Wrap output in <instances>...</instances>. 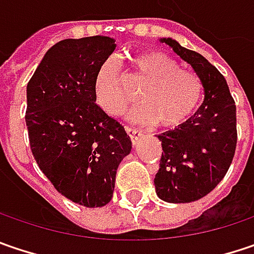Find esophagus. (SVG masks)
Instances as JSON below:
<instances>
[{
    "instance_id": "34e87169",
    "label": "esophagus",
    "mask_w": 254,
    "mask_h": 254,
    "mask_svg": "<svg viewBox=\"0 0 254 254\" xmlns=\"http://www.w3.org/2000/svg\"><path fill=\"white\" fill-rule=\"evenodd\" d=\"M127 135L130 136V139H132L133 143H136L138 139L142 136V132L139 130V129H136V127H127Z\"/></svg>"
}]
</instances>
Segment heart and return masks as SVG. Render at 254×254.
I'll return each mask as SVG.
<instances>
[{"instance_id":"1","label":"heart","mask_w":254,"mask_h":254,"mask_svg":"<svg viewBox=\"0 0 254 254\" xmlns=\"http://www.w3.org/2000/svg\"><path fill=\"white\" fill-rule=\"evenodd\" d=\"M132 68L136 79L146 84L139 93L141 105L127 113L129 121L172 129L183 125L197 109L202 95L200 77L183 70L168 54L155 50L136 53ZM93 95L99 108L111 116L121 115L130 103L132 95L113 60H106L97 70Z\"/></svg>"}]
</instances>
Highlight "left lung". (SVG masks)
Instances as JSON below:
<instances>
[{
    "label": "left lung",
    "instance_id": "1",
    "mask_svg": "<svg viewBox=\"0 0 254 254\" xmlns=\"http://www.w3.org/2000/svg\"><path fill=\"white\" fill-rule=\"evenodd\" d=\"M187 62L201 80L204 102L188 121L158 135L162 145L154 184L167 202H191L213 191L230 167L236 143V105L223 74L201 54L177 40L159 38Z\"/></svg>",
    "mask_w": 254,
    "mask_h": 254
}]
</instances>
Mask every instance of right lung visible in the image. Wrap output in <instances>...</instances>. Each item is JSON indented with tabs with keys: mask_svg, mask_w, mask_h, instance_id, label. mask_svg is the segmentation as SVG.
I'll use <instances>...</instances> for the list:
<instances>
[{
	"mask_svg": "<svg viewBox=\"0 0 254 254\" xmlns=\"http://www.w3.org/2000/svg\"><path fill=\"white\" fill-rule=\"evenodd\" d=\"M115 49L105 36L59 41L27 84L33 157L62 195L89 208L112 200L116 170L132 149L125 127L93 95L97 70Z\"/></svg>",
	"mask_w": 254,
	"mask_h": 254,
	"instance_id": "add662e5",
	"label": "right lung"
}]
</instances>
